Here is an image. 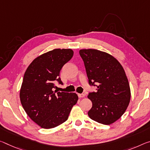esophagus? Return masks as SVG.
<instances>
[{"label": "esophagus", "mask_w": 150, "mask_h": 150, "mask_svg": "<svg viewBox=\"0 0 150 150\" xmlns=\"http://www.w3.org/2000/svg\"><path fill=\"white\" fill-rule=\"evenodd\" d=\"M78 97H79V98H81V97H85V94H83V93H79V94H78Z\"/></svg>", "instance_id": "obj_1"}]
</instances>
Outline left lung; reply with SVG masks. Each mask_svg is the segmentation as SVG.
I'll return each mask as SVG.
<instances>
[{
	"instance_id": "obj_1",
	"label": "left lung",
	"mask_w": 150,
	"mask_h": 150,
	"mask_svg": "<svg viewBox=\"0 0 150 150\" xmlns=\"http://www.w3.org/2000/svg\"><path fill=\"white\" fill-rule=\"evenodd\" d=\"M79 54L89 84L97 87L96 92L87 96L92 102L88 115L99 123L110 125L122 117L130 101V87L125 71L117 59L105 52L81 49Z\"/></svg>"
}]
</instances>
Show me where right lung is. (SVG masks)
<instances>
[{"mask_svg": "<svg viewBox=\"0 0 150 150\" xmlns=\"http://www.w3.org/2000/svg\"><path fill=\"white\" fill-rule=\"evenodd\" d=\"M71 49H55L35 59L26 70L20 90L23 108L33 122L45 129L55 127L67 120L78 96L75 93L57 91L63 85L60 71L71 60Z\"/></svg>", "mask_w": 150, "mask_h": 150, "instance_id": "1", "label": "right lung"}]
</instances>
